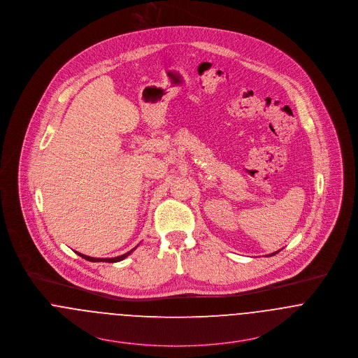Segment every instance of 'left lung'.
<instances>
[{"instance_id":"left-lung-1","label":"left lung","mask_w":358,"mask_h":358,"mask_svg":"<svg viewBox=\"0 0 358 358\" xmlns=\"http://www.w3.org/2000/svg\"><path fill=\"white\" fill-rule=\"evenodd\" d=\"M277 252H272V254H269V255H274V254H277Z\"/></svg>"}]
</instances>
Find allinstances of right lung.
Here are the masks:
<instances>
[{
	"mask_svg": "<svg viewBox=\"0 0 358 358\" xmlns=\"http://www.w3.org/2000/svg\"><path fill=\"white\" fill-rule=\"evenodd\" d=\"M136 248H134L132 250H129V252H126V254H123V255H119V257H115V258H94V257H87V255H85V254H81V252H76L80 257H83L84 259L86 261H90V262H119V261H122V259H124L126 257H128L131 252H134Z\"/></svg>",
	"mask_w": 358,
	"mask_h": 358,
	"instance_id": "obj_1",
	"label": "right lung"
}]
</instances>
